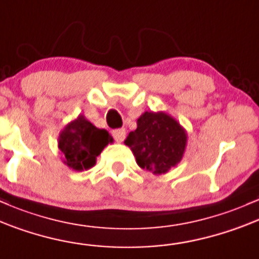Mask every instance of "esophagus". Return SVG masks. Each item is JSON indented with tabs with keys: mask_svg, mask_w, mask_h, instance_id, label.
Masks as SVG:
<instances>
[{
	"mask_svg": "<svg viewBox=\"0 0 259 259\" xmlns=\"http://www.w3.org/2000/svg\"><path fill=\"white\" fill-rule=\"evenodd\" d=\"M112 137L115 138L116 142H122L126 138V131L124 128H116L112 131Z\"/></svg>",
	"mask_w": 259,
	"mask_h": 259,
	"instance_id": "34e87169",
	"label": "esophagus"
}]
</instances>
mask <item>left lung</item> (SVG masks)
<instances>
[{
    "mask_svg": "<svg viewBox=\"0 0 259 259\" xmlns=\"http://www.w3.org/2000/svg\"><path fill=\"white\" fill-rule=\"evenodd\" d=\"M186 133L172 117L164 112H144L137 128L128 133V145L137 164L155 175L165 174L179 164L186 147Z\"/></svg>",
    "mask_w": 259,
    "mask_h": 259,
    "instance_id": "obj_1",
    "label": "left lung"
}]
</instances>
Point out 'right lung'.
Segmentation results:
<instances>
[{
	"mask_svg": "<svg viewBox=\"0 0 259 259\" xmlns=\"http://www.w3.org/2000/svg\"><path fill=\"white\" fill-rule=\"evenodd\" d=\"M111 141V136L106 130L97 128L83 116H79L62 131L59 148L65 154L66 164L73 170L80 171L94 166L97 156Z\"/></svg>",
	"mask_w": 259,
	"mask_h": 259,
	"instance_id": "right-lung-1",
	"label": "right lung"
}]
</instances>
